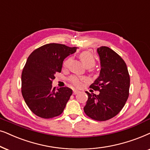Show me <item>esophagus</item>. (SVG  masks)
<instances>
[{"mask_svg":"<svg viewBox=\"0 0 150 150\" xmlns=\"http://www.w3.org/2000/svg\"><path fill=\"white\" fill-rule=\"evenodd\" d=\"M79 93V91H77L76 89H73V95H76Z\"/></svg>","mask_w":150,"mask_h":150,"instance_id":"esophagus-1","label":"esophagus"}]
</instances>
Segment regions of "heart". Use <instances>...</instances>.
I'll list each match as a JSON object with an SVG mask.
<instances>
[{
	"mask_svg": "<svg viewBox=\"0 0 150 150\" xmlns=\"http://www.w3.org/2000/svg\"><path fill=\"white\" fill-rule=\"evenodd\" d=\"M79 57H80L81 62L83 63V64L84 65L85 67L90 66V67H92L95 64V57H94L93 55L88 51L82 52V53L79 55ZM71 61V57H69V58H68L67 59V60H65L63 64L64 68H67L69 67ZM86 80H87V78L85 77L72 76L71 78H70V81H71V82L73 83L74 86H77V87L81 86L82 85L83 81H86Z\"/></svg>",
	"mask_w": 150,
	"mask_h": 150,
	"instance_id": "obj_1",
	"label": "heart"
}]
</instances>
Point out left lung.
I'll return each mask as SVG.
<instances>
[{
    "label": "left lung",
    "instance_id": "8db88e82",
    "mask_svg": "<svg viewBox=\"0 0 150 150\" xmlns=\"http://www.w3.org/2000/svg\"><path fill=\"white\" fill-rule=\"evenodd\" d=\"M100 59L99 77L90 86L99 95L89 93L83 108L87 116L103 121L115 117L120 112L129 96V75L126 64L113 50L107 47L97 49Z\"/></svg>",
    "mask_w": 150,
    "mask_h": 150
}]
</instances>
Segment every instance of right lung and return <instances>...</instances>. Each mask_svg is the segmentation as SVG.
Listing matches in <instances>:
<instances>
[{
    "mask_svg": "<svg viewBox=\"0 0 150 150\" xmlns=\"http://www.w3.org/2000/svg\"><path fill=\"white\" fill-rule=\"evenodd\" d=\"M77 47L51 43L35 49L28 57L22 73V95L27 106L38 117L50 119L62 113L73 94L68 87L55 89L52 83L60 73L63 61Z\"/></svg>",
    "mask_w": 150,
    "mask_h": 150,
    "instance_id": "right-lung-1",
    "label": "right lung"
}]
</instances>
